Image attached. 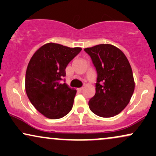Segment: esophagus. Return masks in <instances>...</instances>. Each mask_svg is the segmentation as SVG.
<instances>
[{"label": "esophagus", "instance_id": "esophagus-1", "mask_svg": "<svg viewBox=\"0 0 156 156\" xmlns=\"http://www.w3.org/2000/svg\"><path fill=\"white\" fill-rule=\"evenodd\" d=\"M83 87H80V88H78V90L80 91H80H82V90H83Z\"/></svg>", "mask_w": 156, "mask_h": 156}]
</instances>
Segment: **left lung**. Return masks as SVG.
I'll list each match as a JSON object with an SVG mask.
<instances>
[{
	"label": "left lung",
	"mask_w": 156,
	"mask_h": 156,
	"mask_svg": "<svg viewBox=\"0 0 156 156\" xmlns=\"http://www.w3.org/2000/svg\"><path fill=\"white\" fill-rule=\"evenodd\" d=\"M84 51L98 73L96 92L89 100V108L99 117H114L127 106L134 92L129 62L123 52L112 44H98Z\"/></svg>",
	"instance_id": "1"
}]
</instances>
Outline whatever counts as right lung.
Listing matches in <instances>:
<instances>
[{"label":"right lung","mask_w":156,"mask_h":156,"mask_svg":"<svg viewBox=\"0 0 156 156\" xmlns=\"http://www.w3.org/2000/svg\"><path fill=\"white\" fill-rule=\"evenodd\" d=\"M81 51L47 43L31 57L26 73V92L35 108L49 119L64 117L73 108L76 90L61 80L67 64Z\"/></svg>","instance_id":"right-lung-1"}]
</instances>
